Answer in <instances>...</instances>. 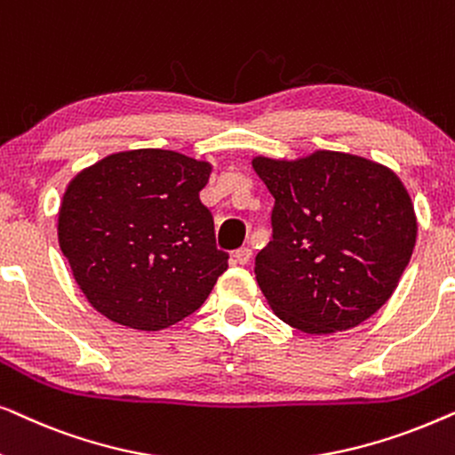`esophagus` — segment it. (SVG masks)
Here are the masks:
<instances>
[{"instance_id": "esophagus-1", "label": "esophagus", "mask_w": 455, "mask_h": 455, "mask_svg": "<svg viewBox=\"0 0 455 455\" xmlns=\"http://www.w3.org/2000/svg\"><path fill=\"white\" fill-rule=\"evenodd\" d=\"M234 259H235V263H238V265H248V263H251V259H252V251L248 246L240 248V251H235Z\"/></svg>"}]
</instances>
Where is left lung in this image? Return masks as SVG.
Segmentation results:
<instances>
[{"label": "left lung", "mask_w": 455, "mask_h": 455, "mask_svg": "<svg viewBox=\"0 0 455 455\" xmlns=\"http://www.w3.org/2000/svg\"><path fill=\"white\" fill-rule=\"evenodd\" d=\"M252 167L275 198L273 240L257 254L254 275L279 319L304 333H331L375 315L416 242L414 207L400 178L335 151L257 157Z\"/></svg>", "instance_id": "obj_1"}]
</instances>
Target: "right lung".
Listing matches in <instances>:
<instances>
[{
	"instance_id": "obj_1",
	"label": "right lung",
	"mask_w": 455,
	"mask_h": 455,
	"mask_svg": "<svg viewBox=\"0 0 455 455\" xmlns=\"http://www.w3.org/2000/svg\"><path fill=\"white\" fill-rule=\"evenodd\" d=\"M211 165L161 148L80 172L60 209V248L86 300L120 325L159 331L203 307L229 254L198 198Z\"/></svg>"
}]
</instances>
